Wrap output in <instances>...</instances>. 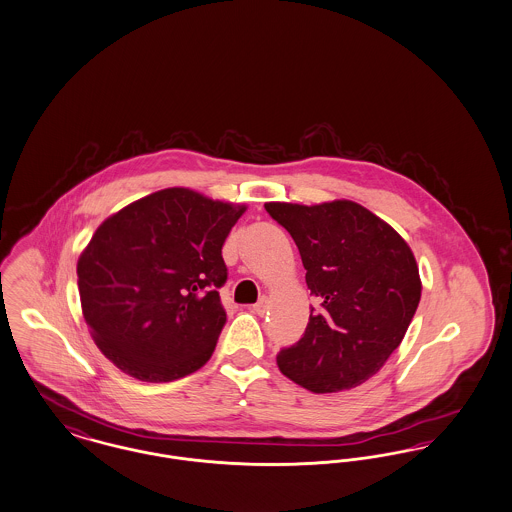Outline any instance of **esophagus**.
Masks as SVG:
<instances>
[{
    "label": "esophagus",
    "instance_id": "1",
    "mask_svg": "<svg viewBox=\"0 0 512 512\" xmlns=\"http://www.w3.org/2000/svg\"><path fill=\"white\" fill-rule=\"evenodd\" d=\"M269 308V298L268 296H262L256 304H254V312L258 314V316H266L268 314Z\"/></svg>",
    "mask_w": 512,
    "mask_h": 512
}]
</instances>
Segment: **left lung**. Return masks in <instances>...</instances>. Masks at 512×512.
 <instances>
[{"mask_svg":"<svg viewBox=\"0 0 512 512\" xmlns=\"http://www.w3.org/2000/svg\"><path fill=\"white\" fill-rule=\"evenodd\" d=\"M300 252L320 308L304 337L277 354L279 370L312 393H339L376 376L401 345L422 295L416 258L381 217L352 200L268 202Z\"/></svg>","mask_w":512,"mask_h":512,"instance_id":"left-lung-1","label":"left lung"}]
</instances>
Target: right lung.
<instances>
[{"label": "right lung", "instance_id": "obj_1", "mask_svg": "<svg viewBox=\"0 0 512 512\" xmlns=\"http://www.w3.org/2000/svg\"><path fill=\"white\" fill-rule=\"evenodd\" d=\"M244 212V204L173 187L96 229L77 262L82 316L123 374L163 383L210 360L225 323L221 246Z\"/></svg>", "mask_w": 512, "mask_h": 512}]
</instances>
